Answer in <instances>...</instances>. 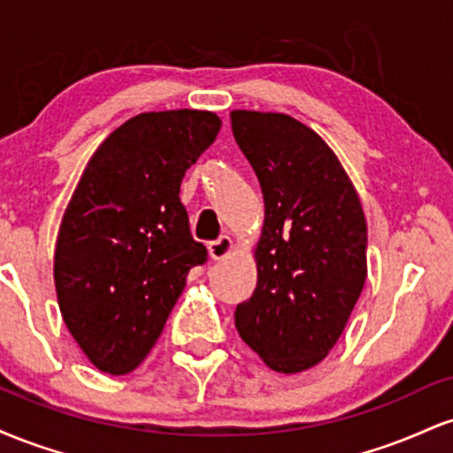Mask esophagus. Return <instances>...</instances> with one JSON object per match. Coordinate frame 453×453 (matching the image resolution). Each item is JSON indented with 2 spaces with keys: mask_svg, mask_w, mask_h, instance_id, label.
<instances>
[{
  "mask_svg": "<svg viewBox=\"0 0 453 453\" xmlns=\"http://www.w3.org/2000/svg\"><path fill=\"white\" fill-rule=\"evenodd\" d=\"M234 251V241L230 236H221L209 244V256L212 259H223Z\"/></svg>",
  "mask_w": 453,
  "mask_h": 453,
  "instance_id": "obj_1",
  "label": "esophagus"
}]
</instances>
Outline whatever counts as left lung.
<instances>
[{
    "label": "left lung",
    "mask_w": 453,
    "mask_h": 453,
    "mask_svg": "<svg viewBox=\"0 0 453 453\" xmlns=\"http://www.w3.org/2000/svg\"><path fill=\"white\" fill-rule=\"evenodd\" d=\"M232 132L264 194L257 288L236 306L241 339L277 372L319 364L366 280V219L324 138L283 112L232 111Z\"/></svg>",
    "instance_id": "obj_1"
}]
</instances>
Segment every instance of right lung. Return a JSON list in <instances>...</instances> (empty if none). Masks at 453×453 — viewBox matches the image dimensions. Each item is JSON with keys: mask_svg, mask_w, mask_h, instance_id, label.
Returning <instances> with one entry per match:
<instances>
[{"mask_svg": "<svg viewBox=\"0 0 453 453\" xmlns=\"http://www.w3.org/2000/svg\"><path fill=\"white\" fill-rule=\"evenodd\" d=\"M219 127L209 111L136 114L97 147L67 202L55 244L57 300L102 372L127 375L147 357L187 273L206 262L179 194Z\"/></svg>", "mask_w": 453, "mask_h": 453, "instance_id": "add662e5", "label": "right lung"}]
</instances>
